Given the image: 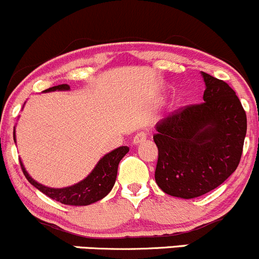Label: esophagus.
<instances>
[{"instance_id":"esophagus-1","label":"esophagus","mask_w":259,"mask_h":259,"mask_svg":"<svg viewBox=\"0 0 259 259\" xmlns=\"http://www.w3.org/2000/svg\"><path fill=\"white\" fill-rule=\"evenodd\" d=\"M147 140V133L146 132H138L137 135L135 136V138H133V144H141L142 142H144Z\"/></svg>"}]
</instances>
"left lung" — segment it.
<instances>
[{"instance_id": "8db88e82", "label": "left lung", "mask_w": 259, "mask_h": 259, "mask_svg": "<svg viewBox=\"0 0 259 259\" xmlns=\"http://www.w3.org/2000/svg\"><path fill=\"white\" fill-rule=\"evenodd\" d=\"M204 102L158 122L155 182L168 195L194 199L221 185L240 163L247 117L240 99L222 80L201 71Z\"/></svg>"}]
</instances>
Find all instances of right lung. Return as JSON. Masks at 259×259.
<instances>
[{"instance_id": "right-lung-1", "label": "right lung", "mask_w": 259, "mask_h": 259, "mask_svg": "<svg viewBox=\"0 0 259 259\" xmlns=\"http://www.w3.org/2000/svg\"><path fill=\"white\" fill-rule=\"evenodd\" d=\"M70 90V86L68 84H62L53 88L47 89L44 93H51V91H68ZM13 140L16 141V130H13ZM130 148L127 146L118 147L115 151L107 153L106 155L101 158L97 162L95 168L93 169L90 174L81 182L66 188H48V186L40 184L35 182L32 177L28 174V171L24 168L22 160L21 166L23 174L26 175L27 180L34 188L46 194L53 200L62 202L64 205H73V206H86V205L94 204L99 200L104 199L105 196L112 190L115 185L116 178H117V169L118 164L122 158L127 154Z\"/></svg>"}]
</instances>
